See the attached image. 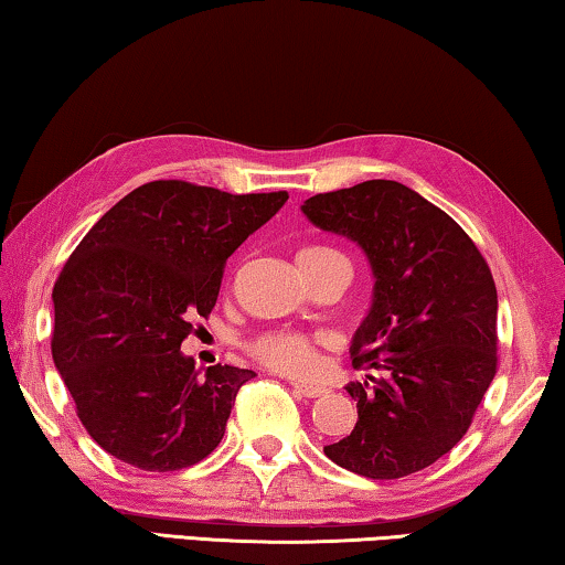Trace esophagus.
<instances>
[{
  "instance_id": "esophagus-1",
  "label": "esophagus",
  "mask_w": 565,
  "mask_h": 565,
  "mask_svg": "<svg viewBox=\"0 0 565 565\" xmlns=\"http://www.w3.org/2000/svg\"><path fill=\"white\" fill-rule=\"evenodd\" d=\"M292 387H295V391H298L300 395H305V397H320V395L328 393V387H322V385H308V383H300V381H292Z\"/></svg>"
}]
</instances>
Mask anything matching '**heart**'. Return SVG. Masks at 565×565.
Segmentation results:
<instances>
[{
    "mask_svg": "<svg viewBox=\"0 0 565 565\" xmlns=\"http://www.w3.org/2000/svg\"><path fill=\"white\" fill-rule=\"evenodd\" d=\"M328 255H335V253L320 245L302 247L298 253V263H312ZM249 353L260 360L263 365L280 370V373H288V375H310L318 365L316 340L290 330H270L253 338V343H249Z\"/></svg>",
    "mask_w": 565,
    "mask_h": 565,
    "instance_id": "b5f03b06",
    "label": "heart"
}]
</instances>
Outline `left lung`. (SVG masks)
I'll return each mask as SVG.
<instances>
[{
  "instance_id": "left-lung-1",
  "label": "left lung",
  "mask_w": 565,
  "mask_h": 565,
  "mask_svg": "<svg viewBox=\"0 0 565 565\" xmlns=\"http://www.w3.org/2000/svg\"><path fill=\"white\" fill-rule=\"evenodd\" d=\"M320 230L363 249L373 305L353 335L348 383L358 423L326 456L350 473L393 480L436 463L466 436L498 370V292L456 220L393 180L322 192L302 205Z\"/></svg>"
}]
</instances>
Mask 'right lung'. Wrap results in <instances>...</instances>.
<instances>
[{
  "label": "right lung",
  "mask_w": 565,
  "mask_h": 565,
  "mask_svg": "<svg viewBox=\"0 0 565 565\" xmlns=\"http://www.w3.org/2000/svg\"><path fill=\"white\" fill-rule=\"evenodd\" d=\"M288 192L230 195L154 180L125 195L74 247L54 282L52 358L92 440L168 473L220 446L253 370L182 355L192 318L215 308L227 257Z\"/></svg>",
  "instance_id": "add662e5"
}]
</instances>
